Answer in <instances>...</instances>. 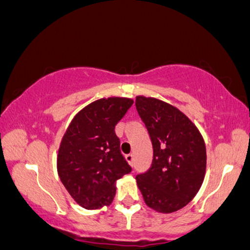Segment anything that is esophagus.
Segmentation results:
<instances>
[{
  "label": "esophagus",
  "mask_w": 250,
  "mask_h": 250,
  "mask_svg": "<svg viewBox=\"0 0 250 250\" xmlns=\"http://www.w3.org/2000/svg\"><path fill=\"white\" fill-rule=\"evenodd\" d=\"M125 160L129 162V165L133 166L134 165V155L133 154H129V155H125Z\"/></svg>",
  "instance_id": "1"
}]
</instances>
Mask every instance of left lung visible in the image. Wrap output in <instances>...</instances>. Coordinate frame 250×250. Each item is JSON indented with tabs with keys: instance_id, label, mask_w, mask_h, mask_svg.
I'll list each match as a JSON object with an SVG mask.
<instances>
[{
	"instance_id": "8db88e82",
	"label": "left lung",
	"mask_w": 250,
	"mask_h": 250,
	"mask_svg": "<svg viewBox=\"0 0 250 250\" xmlns=\"http://www.w3.org/2000/svg\"><path fill=\"white\" fill-rule=\"evenodd\" d=\"M137 113L153 143V162L136 176L146 205L159 213H174L200 190L207 153L196 125L174 105L154 97L137 96Z\"/></svg>"
}]
</instances>
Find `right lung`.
<instances>
[{
  "label": "right lung",
  "instance_id": "1",
  "mask_svg": "<svg viewBox=\"0 0 250 250\" xmlns=\"http://www.w3.org/2000/svg\"><path fill=\"white\" fill-rule=\"evenodd\" d=\"M133 103L127 97L97 100L76 114L63 135L57 173L83 208L110 205L116 194L115 182L131 171L120 151L115 125Z\"/></svg>",
  "mask_w": 250,
  "mask_h": 250
}]
</instances>
